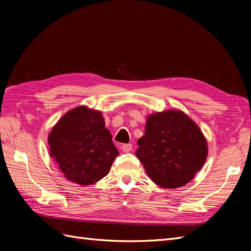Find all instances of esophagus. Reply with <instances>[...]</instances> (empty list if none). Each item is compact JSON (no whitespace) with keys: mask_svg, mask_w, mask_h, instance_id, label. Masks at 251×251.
I'll list each match as a JSON object with an SVG mask.
<instances>
[{"mask_svg":"<svg viewBox=\"0 0 251 251\" xmlns=\"http://www.w3.org/2000/svg\"><path fill=\"white\" fill-rule=\"evenodd\" d=\"M121 150H123L125 153H128V151H132V144L131 143L123 144V147H121Z\"/></svg>","mask_w":251,"mask_h":251,"instance_id":"34e87169","label":"esophagus"}]
</instances>
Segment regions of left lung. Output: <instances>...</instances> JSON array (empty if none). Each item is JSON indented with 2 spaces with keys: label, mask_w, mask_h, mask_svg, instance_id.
<instances>
[{
  "label": "left lung",
  "mask_w": 251,
  "mask_h": 251,
  "mask_svg": "<svg viewBox=\"0 0 251 251\" xmlns=\"http://www.w3.org/2000/svg\"><path fill=\"white\" fill-rule=\"evenodd\" d=\"M137 144L136 156L148 176L165 188L185 185L207 157V143L199 126L177 110L151 115Z\"/></svg>",
  "instance_id": "left-lung-1"
}]
</instances>
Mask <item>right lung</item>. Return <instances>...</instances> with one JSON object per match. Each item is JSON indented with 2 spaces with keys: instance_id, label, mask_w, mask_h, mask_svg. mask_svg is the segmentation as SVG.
I'll use <instances>...</instances> for the list:
<instances>
[{
  "instance_id": "obj_1",
  "label": "right lung",
  "mask_w": 251,
  "mask_h": 251,
  "mask_svg": "<svg viewBox=\"0 0 251 251\" xmlns=\"http://www.w3.org/2000/svg\"><path fill=\"white\" fill-rule=\"evenodd\" d=\"M50 156L64 176L91 185L107 176L118 151L100 111L75 108L58 120L48 137Z\"/></svg>"
}]
</instances>
